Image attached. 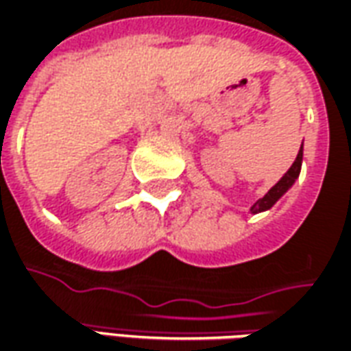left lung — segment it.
<instances>
[{
	"instance_id": "1",
	"label": "left lung",
	"mask_w": 351,
	"mask_h": 351,
	"mask_svg": "<svg viewBox=\"0 0 351 351\" xmlns=\"http://www.w3.org/2000/svg\"><path fill=\"white\" fill-rule=\"evenodd\" d=\"M301 161H303V145H301V149L297 153L295 161L293 165L289 167V171L285 173L282 178H280V182L272 186L268 190V194L264 196V198H260L254 206H252V213H258V212H264V210H270L274 204L278 202V199L284 196L285 192L289 190V186L295 182V178L299 176V171H301Z\"/></svg>"
}]
</instances>
